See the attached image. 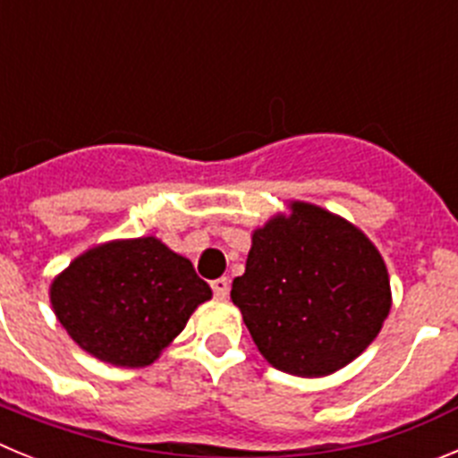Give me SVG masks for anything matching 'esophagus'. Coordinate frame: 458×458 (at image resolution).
<instances>
[{
    "instance_id": "obj_1",
    "label": "esophagus",
    "mask_w": 458,
    "mask_h": 458,
    "mask_svg": "<svg viewBox=\"0 0 458 458\" xmlns=\"http://www.w3.org/2000/svg\"><path fill=\"white\" fill-rule=\"evenodd\" d=\"M210 286H213V293H216V298H220V301H225L226 295H229V279L226 277L213 279Z\"/></svg>"
}]
</instances>
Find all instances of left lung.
Segmentation results:
<instances>
[{"mask_svg": "<svg viewBox=\"0 0 458 458\" xmlns=\"http://www.w3.org/2000/svg\"><path fill=\"white\" fill-rule=\"evenodd\" d=\"M232 301L268 365L321 378L378 337L392 289L386 261L360 226L291 199L252 232Z\"/></svg>", "mask_w": 458, "mask_h": 458, "instance_id": "8db88e82", "label": "left lung"}]
</instances>
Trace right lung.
I'll return each instance as SVG.
<instances>
[{
    "instance_id": "obj_1",
    "label": "right lung",
    "mask_w": 458,
    "mask_h": 458,
    "mask_svg": "<svg viewBox=\"0 0 458 458\" xmlns=\"http://www.w3.org/2000/svg\"><path fill=\"white\" fill-rule=\"evenodd\" d=\"M213 291L160 238H114L72 259L52 279L50 305L68 337L100 362L153 365Z\"/></svg>"
}]
</instances>
